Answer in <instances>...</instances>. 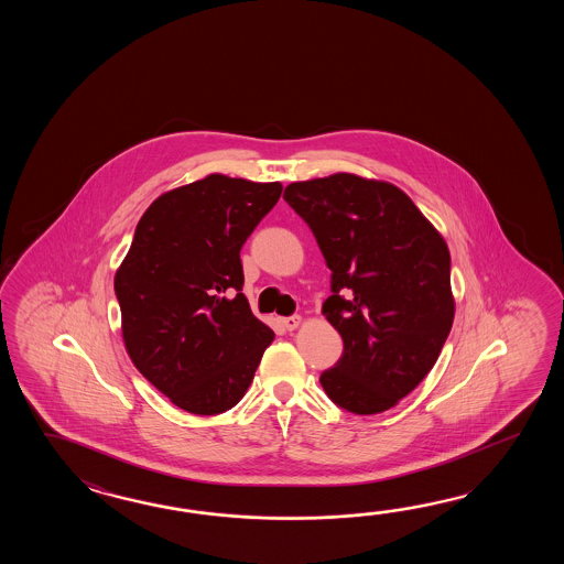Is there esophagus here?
Instances as JSON below:
<instances>
[{
    "mask_svg": "<svg viewBox=\"0 0 564 564\" xmlns=\"http://www.w3.org/2000/svg\"><path fill=\"white\" fill-rule=\"evenodd\" d=\"M282 324H284L286 330H296L302 324V318L300 316H288V318H282Z\"/></svg>",
    "mask_w": 564,
    "mask_h": 564,
    "instance_id": "obj_1",
    "label": "esophagus"
}]
</instances>
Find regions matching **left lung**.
<instances>
[{
    "instance_id": "8db88e82",
    "label": "left lung",
    "mask_w": 564,
    "mask_h": 564,
    "mask_svg": "<svg viewBox=\"0 0 564 564\" xmlns=\"http://www.w3.org/2000/svg\"><path fill=\"white\" fill-rule=\"evenodd\" d=\"M284 199L333 272L323 314L345 350L321 375L326 395L357 415L395 408L432 371L454 324L447 243L387 181L335 173L290 183Z\"/></svg>"
}]
</instances>
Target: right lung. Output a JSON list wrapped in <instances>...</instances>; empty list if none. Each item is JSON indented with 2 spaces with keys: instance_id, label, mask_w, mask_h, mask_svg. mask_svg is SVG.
I'll list each match as a JSON object with an SVG mask.
<instances>
[{
  "instance_id": "add662e5",
  "label": "right lung",
  "mask_w": 564,
  "mask_h": 564,
  "mask_svg": "<svg viewBox=\"0 0 564 564\" xmlns=\"http://www.w3.org/2000/svg\"><path fill=\"white\" fill-rule=\"evenodd\" d=\"M280 193L221 173L163 193L115 274L132 365L195 415L234 408L274 340L241 294L240 250Z\"/></svg>"
}]
</instances>
